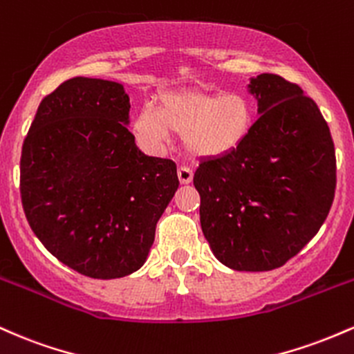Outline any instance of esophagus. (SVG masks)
I'll use <instances>...</instances> for the list:
<instances>
[{"label":"esophagus","mask_w":354,"mask_h":354,"mask_svg":"<svg viewBox=\"0 0 354 354\" xmlns=\"http://www.w3.org/2000/svg\"><path fill=\"white\" fill-rule=\"evenodd\" d=\"M177 176H178V180H180V184H190V182H192L194 172L189 169V167H178Z\"/></svg>","instance_id":"obj_1"}]
</instances>
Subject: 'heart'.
Instances as JSON below:
<instances>
[{
	"instance_id": "heart-1",
	"label": "heart",
	"mask_w": 354,
	"mask_h": 354,
	"mask_svg": "<svg viewBox=\"0 0 354 354\" xmlns=\"http://www.w3.org/2000/svg\"><path fill=\"white\" fill-rule=\"evenodd\" d=\"M251 105L242 95H210L198 90L167 91L158 110L144 105L132 120V133L145 152L158 156L167 149L170 133L184 135V145L197 158L227 156L251 129Z\"/></svg>"
}]
</instances>
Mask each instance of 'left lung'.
Segmentation results:
<instances>
[{"mask_svg": "<svg viewBox=\"0 0 354 354\" xmlns=\"http://www.w3.org/2000/svg\"><path fill=\"white\" fill-rule=\"evenodd\" d=\"M259 118L239 147L194 174L201 227L234 271L281 268L316 236L336 189L335 144L304 91L279 75L251 78Z\"/></svg>", "mask_w": 354, "mask_h": 354, "instance_id": "1", "label": "left lung"}]
</instances>
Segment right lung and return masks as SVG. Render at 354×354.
<instances>
[{
	"label": "right lung",
	"mask_w": 354,
	"mask_h": 354,
	"mask_svg": "<svg viewBox=\"0 0 354 354\" xmlns=\"http://www.w3.org/2000/svg\"><path fill=\"white\" fill-rule=\"evenodd\" d=\"M129 112L122 83L75 77L43 98L23 142L28 224L59 263L95 279L144 266L178 189L176 164L135 145Z\"/></svg>",
	"instance_id": "add662e5"
}]
</instances>
